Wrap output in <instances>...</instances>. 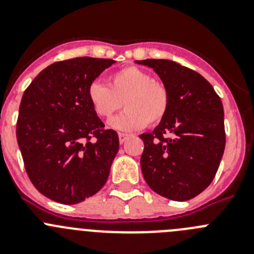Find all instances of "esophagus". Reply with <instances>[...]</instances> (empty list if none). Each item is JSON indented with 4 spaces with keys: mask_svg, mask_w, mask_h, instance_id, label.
<instances>
[{
    "mask_svg": "<svg viewBox=\"0 0 254 254\" xmlns=\"http://www.w3.org/2000/svg\"><path fill=\"white\" fill-rule=\"evenodd\" d=\"M118 137H120V142L123 143V142H126V140H127V138H128V134L120 132V133H118Z\"/></svg>",
    "mask_w": 254,
    "mask_h": 254,
    "instance_id": "obj_1",
    "label": "esophagus"
}]
</instances>
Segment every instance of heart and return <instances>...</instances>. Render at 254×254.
<instances>
[{
  "label": "heart",
  "instance_id": "1",
  "mask_svg": "<svg viewBox=\"0 0 254 254\" xmlns=\"http://www.w3.org/2000/svg\"><path fill=\"white\" fill-rule=\"evenodd\" d=\"M87 99L96 116L105 120L120 111L123 103L126 111L113 118L111 126L121 131H134L145 125H159L168 113L170 95L163 81L140 67L127 66L112 73L108 85L91 82Z\"/></svg>",
  "mask_w": 254,
  "mask_h": 254
}]
</instances>
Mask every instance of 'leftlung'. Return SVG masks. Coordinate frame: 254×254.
Here are the masks:
<instances>
[{
  "mask_svg": "<svg viewBox=\"0 0 254 254\" xmlns=\"http://www.w3.org/2000/svg\"><path fill=\"white\" fill-rule=\"evenodd\" d=\"M158 73L170 95L163 121L143 141L141 170L154 192L188 201L214 179L225 149L224 108L203 76L169 60L136 61Z\"/></svg>",
  "mask_w": 254,
  "mask_h": 254,
  "instance_id": "8db88e82",
  "label": "left lung"
}]
</instances>
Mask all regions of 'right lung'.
I'll use <instances>...</instances> for the list:
<instances>
[{"instance_id": "right-lung-1", "label": "right lung", "mask_w": 254, "mask_h": 254, "mask_svg": "<svg viewBox=\"0 0 254 254\" xmlns=\"http://www.w3.org/2000/svg\"><path fill=\"white\" fill-rule=\"evenodd\" d=\"M114 62L91 57L55 62L24 91L17 143L31 183L56 202H81L109 177L120 140L91 108L87 87Z\"/></svg>"}]
</instances>
